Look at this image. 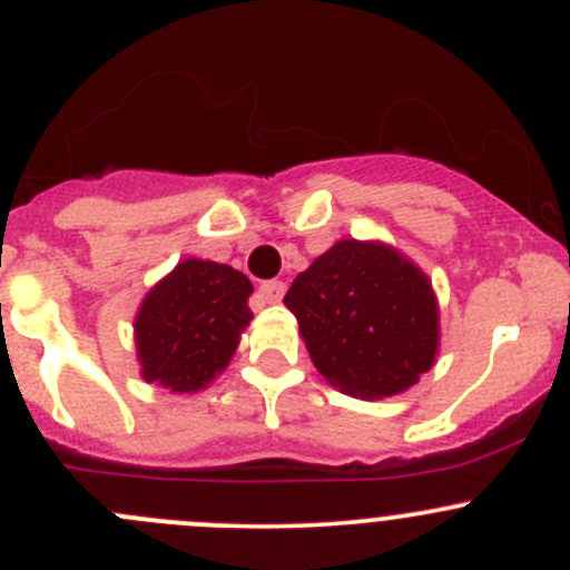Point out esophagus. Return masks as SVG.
<instances>
[{"mask_svg": "<svg viewBox=\"0 0 570 570\" xmlns=\"http://www.w3.org/2000/svg\"><path fill=\"white\" fill-rule=\"evenodd\" d=\"M284 292H286L284 281H264V284L258 286V297H262L264 303H278L281 297H284Z\"/></svg>", "mask_w": 570, "mask_h": 570, "instance_id": "34e87169", "label": "esophagus"}]
</instances>
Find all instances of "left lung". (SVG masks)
<instances>
[{
  "label": "left lung",
  "mask_w": 570,
  "mask_h": 570,
  "mask_svg": "<svg viewBox=\"0 0 570 570\" xmlns=\"http://www.w3.org/2000/svg\"><path fill=\"white\" fill-rule=\"evenodd\" d=\"M320 375L361 400L402 394L435 364L439 303L428 275L381 243L342 239L284 297Z\"/></svg>",
  "instance_id": "obj_1"
}]
</instances>
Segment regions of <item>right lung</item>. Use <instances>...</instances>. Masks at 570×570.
Listing matches in <instances>:
<instances>
[{
  "instance_id": "add662e5",
  "label": "right lung",
  "mask_w": 570,
  "mask_h": 570,
  "mask_svg": "<svg viewBox=\"0 0 570 570\" xmlns=\"http://www.w3.org/2000/svg\"><path fill=\"white\" fill-rule=\"evenodd\" d=\"M248 275L228 264L184 258L146 295L135 320V344L146 383L198 392L232 361L253 320Z\"/></svg>"
}]
</instances>
